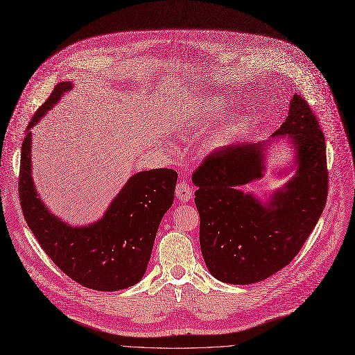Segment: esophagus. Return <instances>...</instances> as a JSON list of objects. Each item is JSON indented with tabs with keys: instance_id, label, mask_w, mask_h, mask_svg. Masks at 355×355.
Returning <instances> with one entry per match:
<instances>
[{
	"instance_id": "34e87169",
	"label": "esophagus",
	"mask_w": 355,
	"mask_h": 355,
	"mask_svg": "<svg viewBox=\"0 0 355 355\" xmlns=\"http://www.w3.org/2000/svg\"><path fill=\"white\" fill-rule=\"evenodd\" d=\"M175 193H176V198H178L180 202H189L190 199H192V196H193V187L190 186L186 180H180V182L176 184Z\"/></svg>"
}]
</instances>
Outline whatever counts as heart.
<instances>
[{
    "label": "heart",
    "mask_w": 355,
    "mask_h": 355,
    "mask_svg": "<svg viewBox=\"0 0 355 355\" xmlns=\"http://www.w3.org/2000/svg\"><path fill=\"white\" fill-rule=\"evenodd\" d=\"M226 106V101L219 96H206L200 99L196 105V107L190 114L189 126L195 130H205L213 123L220 119V114ZM239 132V126L234 122H227L220 135H219V142L226 144L229 142L233 136H236Z\"/></svg>",
    "instance_id": "obj_1"
}]
</instances>
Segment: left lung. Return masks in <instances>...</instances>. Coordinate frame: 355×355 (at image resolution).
<instances>
[{
    "label": "left lung",
    "instance_id": "obj_1",
    "mask_svg": "<svg viewBox=\"0 0 355 355\" xmlns=\"http://www.w3.org/2000/svg\"><path fill=\"white\" fill-rule=\"evenodd\" d=\"M288 136L295 175L268 202L244 193L263 178L268 141L236 144L210 153L192 175L198 190L200 249L210 275L229 284H253L286 267L302 250L329 195L325 141L304 98L294 95L272 139Z\"/></svg>",
    "mask_w": 355,
    "mask_h": 355
}]
</instances>
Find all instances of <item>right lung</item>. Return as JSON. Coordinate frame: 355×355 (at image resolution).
I'll return each instance as SVG.
<instances>
[{"label":"right lung","instance_id":"1","mask_svg":"<svg viewBox=\"0 0 355 355\" xmlns=\"http://www.w3.org/2000/svg\"><path fill=\"white\" fill-rule=\"evenodd\" d=\"M71 89V83L58 84L26 126L18 180L22 213L42 250L73 282L98 291L128 288L145 275L160 220L173 203L178 173H135L101 219L88 226L73 227L52 214L31 176V128Z\"/></svg>","mask_w":355,"mask_h":355}]
</instances>
